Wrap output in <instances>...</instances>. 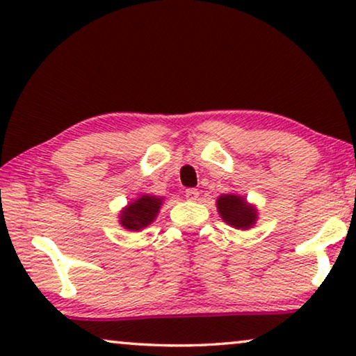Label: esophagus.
I'll use <instances>...</instances> for the list:
<instances>
[{
	"label": "esophagus",
	"instance_id": "esophagus-1",
	"mask_svg": "<svg viewBox=\"0 0 356 356\" xmlns=\"http://www.w3.org/2000/svg\"><path fill=\"white\" fill-rule=\"evenodd\" d=\"M184 196H186L188 201H196V199L199 197V191H197V189H194V188H189V189H186V191H184Z\"/></svg>",
	"mask_w": 356,
	"mask_h": 356
}]
</instances>
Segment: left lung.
Listing matches in <instances>:
<instances>
[{
	"mask_svg": "<svg viewBox=\"0 0 356 356\" xmlns=\"http://www.w3.org/2000/svg\"><path fill=\"white\" fill-rule=\"evenodd\" d=\"M217 209L223 220L235 228L246 230L254 225L257 213L254 207L248 206L245 197L235 196V194H223L217 199Z\"/></svg>",
	"mask_w": 356,
	"mask_h": 356,
	"instance_id": "left-lung-1",
	"label": "left lung"
}]
</instances>
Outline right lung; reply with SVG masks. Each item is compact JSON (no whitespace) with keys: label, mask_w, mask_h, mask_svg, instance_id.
Returning a JSON list of instances; mask_svg holds the SVG:
<instances>
[{"label":"right lung","mask_w":356,"mask_h":356,"mask_svg":"<svg viewBox=\"0 0 356 356\" xmlns=\"http://www.w3.org/2000/svg\"><path fill=\"white\" fill-rule=\"evenodd\" d=\"M160 206H162V199L155 196L139 197L138 201L131 202L120 216L121 225L133 232L140 230V228L147 227L150 222H154Z\"/></svg>","instance_id":"1"}]
</instances>
